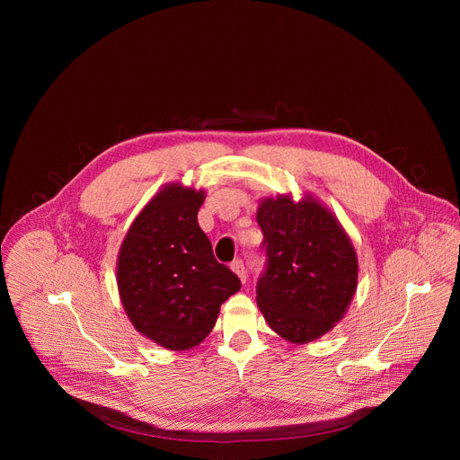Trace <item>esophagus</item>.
<instances>
[{"label": "esophagus", "mask_w": 460, "mask_h": 460, "mask_svg": "<svg viewBox=\"0 0 460 460\" xmlns=\"http://www.w3.org/2000/svg\"><path fill=\"white\" fill-rule=\"evenodd\" d=\"M231 270L238 275V279L245 284V280H247V271H245V266H243V261L240 260V258H236V260H233V264H231Z\"/></svg>", "instance_id": "obj_1"}]
</instances>
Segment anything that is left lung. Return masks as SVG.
I'll return each instance as SVG.
<instances>
[{
    "instance_id": "1",
    "label": "left lung",
    "mask_w": 460,
    "mask_h": 460,
    "mask_svg": "<svg viewBox=\"0 0 460 460\" xmlns=\"http://www.w3.org/2000/svg\"><path fill=\"white\" fill-rule=\"evenodd\" d=\"M256 222L266 268L256 282V304L271 330L295 344L311 342L339 322L355 291L358 261L339 220L307 196L260 204Z\"/></svg>"
}]
</instances>
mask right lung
I'll use <instances>...</instances> for the list:
<instances>
[{"label": "right lung", "mask_w": 460, "mask_h": 460, "mask_svg": "<svg viewBox=\"0 0 460 460\" xmlns=\"http://www.w3.org/2000/svg\"><path fill=\"white\" fill-rule=\"evenodd\" d=\"M206 194L167 185L130 226L118 256V289L127 316L167 349L200 344L240 279L215 258L199 226Z\"/></svg>", "instance_id": "right-lung-1"}]
</instances>
